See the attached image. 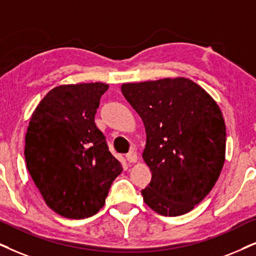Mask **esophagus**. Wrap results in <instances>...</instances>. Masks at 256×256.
<instances>
[{
    "label": "esophagus",
    "instance_id": "obj_1",
    "mask_svg": "<svg viewBox=\"0 0 256 256\" xmlns=\"http://www.w3.org/2000/svg\"><path fill=\"white\" fill-rule=\"evenodd\" d=\"M126 160H128V163H136V162H137V160H138L137 152L134 151V150L128 152V154H126Z\"/></svg>",
    "mask_w": 256,
    "mask_h": 256
}]
</instances>
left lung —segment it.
<instances>
[{"label": "left lung", "mask_w": 256, "mask_h": 256, "mask_svg": "<svg viewBox=\"0 0 256 256\" xmlns=\"http://www.w3.org/2000/svg\"><path fill=\"white\" fill-rule=\"evenodd\" d=\"M122 93L146 131L143 158L152 177L142 190L144 202L164 216L186 214L210 192L224 164L221 110L186 78L122 84Z\"/></svg>", "instance_id": "obj_1"}]
</instances>
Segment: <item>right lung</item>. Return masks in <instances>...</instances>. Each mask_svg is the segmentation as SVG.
Here are the masks:
<instances>
[{
    "instance_id": "add662e5",
    "label": "right lung",
    "mask_w": 256,
    "mask_h": 256,
    "mask_svg": "<svg viewBox=\"0 0 256 256\" xmlns=\"http://www.w3.org/2000/svg\"><path fill=\"white\" fill-rule=\"evenodd\" d=\"M102 82L58 86L35 108L26 134L27 169L46 204L67 218H86L105 204L122 168L94 117Z\"/></svg>"
}]
</instances>
